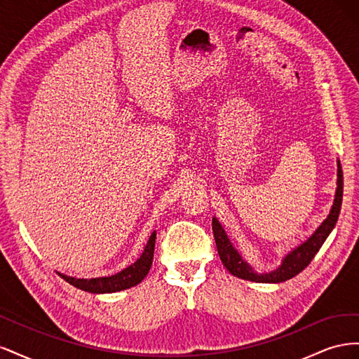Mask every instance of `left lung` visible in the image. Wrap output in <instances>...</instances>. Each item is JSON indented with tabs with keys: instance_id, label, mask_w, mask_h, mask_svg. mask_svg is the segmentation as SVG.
Instances as JSON below:
<instances>
[{
	"instance_id": "1",
	"label": "left lung",
	"mask_w": 359,
	"mask_h": 359,
	"mask_svg": "<svg viewBox=\"0 0 359 359\" xmlns=\"http://www.w3.org/2000/svg\"><path fill=\"white\" fill-rule=\"evenodd\" d=\"M341 199L343 170L340 160H337V190L328 217L320 223V226L311 233L310 238H307L306 241L301 243L295 248H292L290 252L281 259V264L276 269L268 271V273H257V271H255V268L250 265L243 257V255L235 248V245L229 240V236L224 232L220 222L217 220L215 217H212V232L215 238V245L217 250H219V256L223 265L232 276L248 281H256V283H281V281H286L292 277H295L311 262V259L316 256L325 240H327L330 233L332 232L337 220H339Z\"/></svg>"
}]
</instances>
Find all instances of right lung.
Segmentation results:
<instances>
[{
  "instance_id": "right-lung-1",
  "label": "right lung",
  "mask_w": 359,
  "mask_h": 359,
  "mask_svg": "<svg viewBox=\"0 0 359 359\" xmlns=\"http://www.w3.org/2000/svg\"><path fill=\"white\" fill-rule=\"evenodd\" d=\"M154 247H156V231L151 233L142 255H140V257L136 260V262L121 269L119 273L114 276L95 277V278H76L61 273L58 274L61 276V278L66 280L67 283L90 293H112V292L126 290L139 285L149 273V268L153 265Z\"/></svg>"
}]
</instances>
